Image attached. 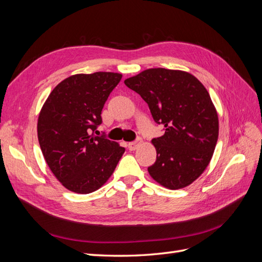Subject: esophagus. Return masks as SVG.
<instances>
[{
	"label": "esophagus",
	"instance_id": "1",
	"mask_svg": "<svg viewBox=\"0 0 262 262\" xmlns=\"http://www.w3.org/2000/svg\"><path fill=\"white\" fill-rule=\"evenodd\" d=\"M141 144H142V139L138 138L136 141L130 142V143L128 144V147H129L130 150H136Z\"/></svg>",
	"mask_w": 262,
	"mask_h": 262
}]
</instances>
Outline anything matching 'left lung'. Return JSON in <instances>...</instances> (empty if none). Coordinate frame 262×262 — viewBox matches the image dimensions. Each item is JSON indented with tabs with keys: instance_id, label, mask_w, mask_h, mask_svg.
I'll return each instance as SVG.
<instances>
[{
	"instance_id": "obj_1",
	"label": "left lung",
	"mask_w": 262,
	"mask_h": 262,
	"mask_svg": "<svg viewBox=\"0 0 262 262\" xmlns=\"http://www.w3.org/2000/svg\"><path fill=\"white\" fill-rule=\"evenodd\" d=\"M149 107L164 136L152 140L156 162L147 168L163 187L189 186L208 167L219 138V117L209 92L185 71L147 69L126 78Z\"/></svg>"
}]
</instances>
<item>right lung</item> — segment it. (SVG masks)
<instances>
[{
    "instance_id": "obj_1",
    "label": "right lung",
    "mask_w": 262,
    "mask_h": 262,
    "mask_svg": "<svg viewBox=\"0 0 262 262\" xmlns=\"http://www.w3.org/2000/svg\"><path fill=\"white\" fill-rule=\"evenodd\" d=\"M121 77L114 72L71 75L54 87L39 113L37 132L42 155L55 178L70 191H96L113 175L124 153L117 142L93 133Z\"/></svg>"
}]
</instances>
